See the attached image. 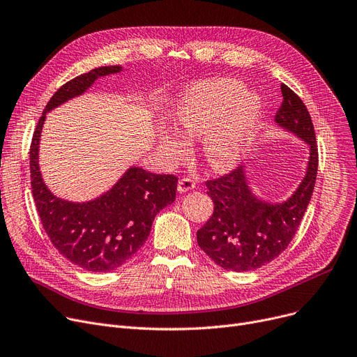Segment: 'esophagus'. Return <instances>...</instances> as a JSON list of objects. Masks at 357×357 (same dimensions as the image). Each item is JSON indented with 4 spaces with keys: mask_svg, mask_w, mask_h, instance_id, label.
I'll use <instances>...</instances> for the list:
<instances>
[{
    "mask_svg": "<svg viewBox=\"0 0 357 357\" xmlns=\"http://www.w3.org/2000/svg\"><path fill=\"white\" fill-rule=\"evenodd\" d=\"M194 188H195V182H194L192 179H190V178H182V179H179V182H178V191H179L181 194L188 192V191H191V190H194Z\"/></svg>",
    "mask_w": 357,
    "mask_h": 357,
    "instance_id": "obj_1",
    "label": "esophagus"
}]
</instances>
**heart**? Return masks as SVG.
<instances>
[{
	"label": "heart",
	"mask_w": 357,
	"mask_h": 357,
	"mask_svg": "<svg viewBox=\"0 0 357 357\" xmlns=\"http://www.w3.org/2000/svg\"><path fill=\"white\" fill-rule=\"evenodd\" d=\"M266 117V104L237 79L204 81L185 89L175 102V130L158 131L163 160L178 165L190 156L188 140L202 139V155L214 171H229L245 159Z\"/></svg>",
	"instance_id": "obj_1"
}]
</instances>
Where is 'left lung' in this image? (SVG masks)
Masks as SVG:
<instances>
[{
	"label": "left lung",
	"mask_w": 357,
	"mask_h": 357,
	"mask_svg": "<svg viewBox=\"0 0 357 357\" xmlns=\"http://www.w3.org/2000/svg\"><path fill=\"white\" fill-rule=\"evenodd\" d=\"M280 91L284 102L275 123L307 144L305 172L295 191L282 201L256 194L246 166L207 181L214 213L197 231V241L222 269L255 271L278 257L294 238L311 201L318 167L314 126L303 100L285 84L280 85Z\"/></svg>",
	"instance_id": "obj_1"
}]
</instances>
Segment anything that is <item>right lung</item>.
I'll return each mask as SVG.
<instances>
[{
	"mask_svg": "<svg viewBox=\"0 0 357 357\" xmlns=\"http://www.w3.org/2000/svg\"><path fill=\"white\" fill-rule=\"evenodd\" d=\"M121 65L101 66L66 82L47 102L30 146L31 191L43 229L53 246L73 265L109 272L124 265L144 245L156 214L176 197L178 178L130 166L104 194L89 201H69L46 185L40 165V137L46 114L77 98L101 77L120 73Z\"/></svg>",
	"mask_w": 357,
	"mask_h": 357,
	"instance_id": "1",
	"label": "right lung"
}]
</instances>
